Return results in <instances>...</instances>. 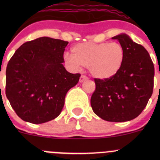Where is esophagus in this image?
Here are the masks:
<instances>
[{
  "instance_id": "34e87169",
  "label": "esophagus",
  "mask_w": 160,
  "mask_h": 160,
  "mask_svg": "<svg viewBox=\"0 0 160 160\" xmlns=\"http://www.w3.org/2000/svg\"><path fill=\"white\" fill-rule=\"evenodd\" d=\"M88 77H86V76H84V75H81V77H80V83H83V81H85V80H88Z\"/></svg>"
}]
</instances>
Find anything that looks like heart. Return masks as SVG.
I'll return each mask as SVG.
<instances>
[{
	"label": "heart",
	"mask_w": 160,
	"mask_h": 160,
	"mask_svg": "<svg viewBox=\"0 0 160 160\" xmlns=\"http://www.w3.org/2000/svg\"><path fill=\"white\" fill-rule=\"evenodd\" d=\"M72 54L67 53L64 62L72 70L81 66L88 67L95 79L107 80L117 75L125 61V48L118 42H83L72 48Z\"/></svg>",
	"instance_id": "heart-1"
}]
</instances>
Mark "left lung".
Masks as SVG:
<instances>
[{"label": "left lung", "mask_w": 160, "mask_h": 160, "mask_svg": "<svg viewBox=\"0 0 160 160\" xmlns=\"http://www.w3.org/2000/svg\"><path fill=\"white\" fill-rule=\"evenodd\" d=\"M112 39L125 48V63L111 79H94L96 89L90 104L93 112L104 120L128 122L141 114L152 94L154 65L147 50L128 35L120 34Z\"/></svg>", "instance_id": "8db88e82"}]
</instances>
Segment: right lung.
<instances>
[{"instance_id":"right-lung-1","label":"right lung","mask_w":160,"mask_h":160,"mask_svg":"<svg viewBox=\"0 0 160 160\" xmlns=\"http://www.w3.org/2000/svg\"><path fill=\"white\" fill-rule=\"evenodd\" d=\"M68 42L41 37L15 51L6 69L5 93L25 122L42 124L59 115L68 90L79 81L62 65Z\"/></svg>"}]
</instances>
